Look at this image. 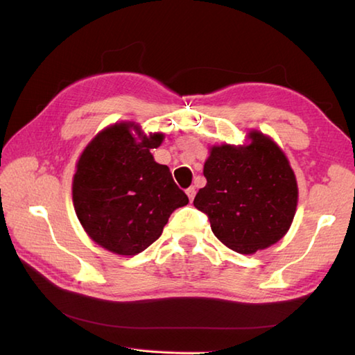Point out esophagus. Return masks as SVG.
Segmentation results:
<instances>
[{"label":"esophagus","instance_id":"obj_1","mask_svg":"<svg viewBox=\"0 0 355 355\" xmlns=\"http://www.w3.org/2000/svg\"><path fill=\"white\" fill-rule=\"evenodd\" d=\"M186 193H187V197H189V200L192 201V200H193V197H196V187H193V186L187 187V189H186Z\"/></svg>","mask_w":355,"mask_h":355}]
</instances>
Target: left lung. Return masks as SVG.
Segmentation results:
<instances>
[{"label": "left lung", "mask_w": 355, "mask_h": 355, "mask_svg": "<svg viewBox=\"0 0 355 355\" xmlns=\"http://www.w3.org/2000/svg\"><path fill=\"white\" fill-rule=\"evenodd\" d=\"M249 138L245 148L214 146L203 169L207 183L193 198L215 237L240 254L279 241L293 223L298 198L295 175L279 146L260 132Z\"/></svg>", "instance_id": "1"}]
</instances>
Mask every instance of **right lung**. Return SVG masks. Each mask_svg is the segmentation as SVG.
I'll return each instance as SVG.
<instances>
[{
    "label": "right lung",
    "instance_id": "1",
    "mask_svg": "<svg viewBox=\"0 0 355 355\" xmlns=\"http://www.w3.org/2000/svg\"><path fill=\"white\" fill-rule=\"evenodd\" d=\"M132 126L120 123L100 132L81 154L72 184L76 217L89 237L120 255L149 248L171 214L189 203L168 166L150 154L163 135L137 141Z\"/></svg>",
    "mask_w": 355,
    "mask_h": 355
}]
</instances>
